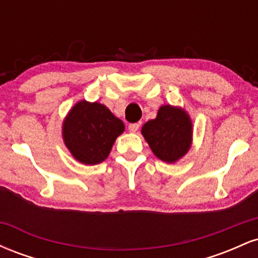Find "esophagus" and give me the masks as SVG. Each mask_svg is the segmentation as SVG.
I'll list each match as a JSON object with an SVG mask.
<instances>
[{"label": "esophagus", "mask_w": 258, "mask_h": 258, "mask_svg": "<svg viewBox=\"0 0 258 258\" xmlns=\"http://www.w3.org/2000/svg\"><path fill=\"white\" fill-rule=\"evenodd\" d=\"M138 128H139V123H130L128 125V131L132 133L137 132Z\"/></svg>", "instance_id": "esophagus-1"}]
</instances>
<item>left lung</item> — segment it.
Here are the masks:
<instances>
[{
  "label": "left lung",
  "instance_id": "1",
  "mask_svg": "<svg viewBox=\"0 0 258 258\" xmlns=\"http://www.w3.org/2000/svg\"><path fill=\"white\" fill-rule=\"evenodd\" d=\"M153 153L165 162H174L189 150L191 122L184 110L164 105L156 119L148 121L142 128Z\"/></svg>",
  "mask_w": 258,
  "mask_h": 258
}]
</instances>
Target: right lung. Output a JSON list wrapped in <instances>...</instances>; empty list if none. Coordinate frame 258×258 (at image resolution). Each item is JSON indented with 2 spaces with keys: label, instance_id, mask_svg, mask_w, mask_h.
Wrapping results in <instances>:
<instances>
[{
  "label": "right lung",
  "instance_id": "right-lung-1",
  "mask_svg": "<svg viewBox=\"0 0 258 258\" xmlns=\"http://www.w3.org/2000/svg\"><path fill=\"white\" fill-rule=\"evenodd\" d=\"M123 122L99 103L79 102L64 121L63 137L74 158L86 165H96L108 158Z\"/></svg>",
  "mask_w": 258,
  "mask_h": 258
}]
</instances>
